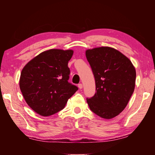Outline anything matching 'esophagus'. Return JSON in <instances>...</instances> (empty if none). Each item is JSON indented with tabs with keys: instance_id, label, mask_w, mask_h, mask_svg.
Instances as JSON below:
<instances>
[{
	"instance_id": "34e87169",
	"label": "esophagus",
	"mask_w": 155,
	"mask_h": 155,
	"mask_svg": "<svg viewBox=\"0 0 155 155\" xmlns=\"http://www.w3.org/2000/svg\"><path fill=\"white\" fill-rule=\"evenodd\" d=\"M78 88L80 89V90H81V89L83 88V85H82V83H79L78 85Z\"/></svg>"
}]
</instances>
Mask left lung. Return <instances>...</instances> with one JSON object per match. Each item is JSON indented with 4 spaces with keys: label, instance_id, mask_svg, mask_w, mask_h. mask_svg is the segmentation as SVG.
I'll return each instance as SVG.
<instances>
[{
    "label": "left lung",
    "instance_id": "left-lung-1",
    "mask_svg": "<svg viewBox=\"0 0 155 155\" xmlns=\"http://www.w3.org/2000/svg\"><path fill=\"white\" fill-rule=\"evenodd\" d=\"M86 57L96 83V93L87 102L91 111L104 119L120 114L134 91L136 72L132 63L117 50L99 47L87 50Z\"/></svg>",
    "mask_w": 155,
    "mask_h": 155
}]
</instances>
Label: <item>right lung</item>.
I'll return each instance as SVG.
<instances>
[{
  "mask_svg": "<svg viewBox=\"0 0 155 155\" xmlns=\"http://www.w3.org/2000/svg\"><path fill=\"white\" fill-rule=\"evenodd\" d=\"M72 54V50H49L38 54L22 69L21 92L37 114L49 116L60 111L78 90L68 82L70 70L68 64Z\"/></svg>",
  "mask_w": 155,
  "mask_h": 155,
  "instance_id": "obj_1",
  "label": "right lung"
}]
</instances>
